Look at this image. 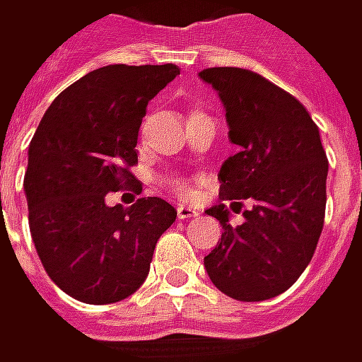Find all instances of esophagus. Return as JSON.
Returning <instances> with one entry per match:
<instances>
[{"mask_svg": "<svg viewBox=\"0 0 362 362\" xmlns=\"http://www.w3.org/2000/svg\"><path fill=\"white\" fill-rule=\"evenodd\" d=\"M197 216V209L191 208V206H179L177 208V218L179 220H189V218H195Z\"/></svg>", "mask_w": 362, "mask_h": 362, "instance_id": "1", "label": "esophagus"}]
</instances>
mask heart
Segmentation results:
<instances>
[{
  "mask_svg": "<svg viewBox=\"0 0 362 362\" xmlns=\"http://www.w3.org/2000/svg\"><path fill=\"white\" fill-rule=\"evenodd\" d=\"M167 185L179 197H191L193 195V185L185 179H171V181H167Z\"/></svg>",
  "mask_w": 362,
  "mask_h": 362,
  "instance_id": "heart-1",
  "label": "heart"
}]
</instances>
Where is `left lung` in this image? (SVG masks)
I'll list each match as a JSON object with an SVG mask.
<instances>
[{
    "mask_svg": "<svg viewBox=\"0 0 362 362\" xmlns=\"http://www.w3.org/2000/svg\"><path fill=\"white\" fill-rule=\"evenodd\" d=\"M226 110L240 151L218 173L222 199H252L240 226L224 204L206 214L224 228L204 259L211 283L238 301H262L289 289L316 252L326 214L328 158L317 126L291 93L236 66L204 69ZM240 204V202H234Z\"/></svg>",
    "mask_w": 362,
    "mask_h": 362,
    "instance_id": "8db88e82",
    "label": "left lung"
}]
</instances>
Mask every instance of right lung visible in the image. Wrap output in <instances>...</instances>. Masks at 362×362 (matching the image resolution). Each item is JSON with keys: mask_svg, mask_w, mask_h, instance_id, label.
<instances>
[{"mask_svg": "<svg viewBox=\"0 0 362 362\" xmlns=\"http://www.w3.org/2000/svg\"><path fill=\"white\" fill-rule=\"evenodd\" d=\"M179 75L177 64H107L50 103L28 148L30 234L48 277L66 296L103 305L144 283L154 246L177 211L160 197L107 206L130 187L146 105Z\"/></svg>", "mask_w": 362, "mask_h": 362, "instance_id": "obj_1", "label": "right lung"}]
</instances>
